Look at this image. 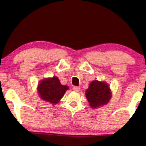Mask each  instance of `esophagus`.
<instances>
[{
    "label": "esophagus",
    "mask_w": 146,
    "mask_h": 146,
    "mask_svg": "<svg viewBox=\"0 0 146 146\" xmlns=\"http://www.w3.org/2000/svg\"><path fill=\"white\" fill-rule=\"evenodd\" d=\"M73 90L75 91H76V92H79V91H80V88L79 87H77V86H74L73 88Z\"/></svg>",
    "instance_id": "esophagus-1"
}]
</instances>
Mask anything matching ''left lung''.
Listing matches in <instances>:
<instances>
[{
  "label": "left lung",
  "mask_w": 146,
  "mask_h": 146,
  "mask_svg": "<svg viewBox=\"0 0 146 146\" xmlns=\"http://www.w3.org/2000/svg\"><path fill=\"white\" fill-rule=\"evenodd\" d=\"M86 96L91 108H97L108 103L111 92L107 83L93 80L86 91Z\"/></svg>",
  "instance_id": "obj_1"
}]
</instances>
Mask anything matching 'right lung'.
<instances>
[{"mask_svg": "<svg viewBox=\"0 0 146 146\" xmlns=\"http://www.w3.org/2000/svg\"><path fill=\"white\" fill-rule=\"evenodd\" d=\"M38 95L43 100L56 104L69 90L68 86L62 85L56 76L44 78L38 85Z\"/></svg>", "mask_w": 146, "mask_h": 146, "instance_id": "add662e5", "label": "right lung"}]
</instances>
